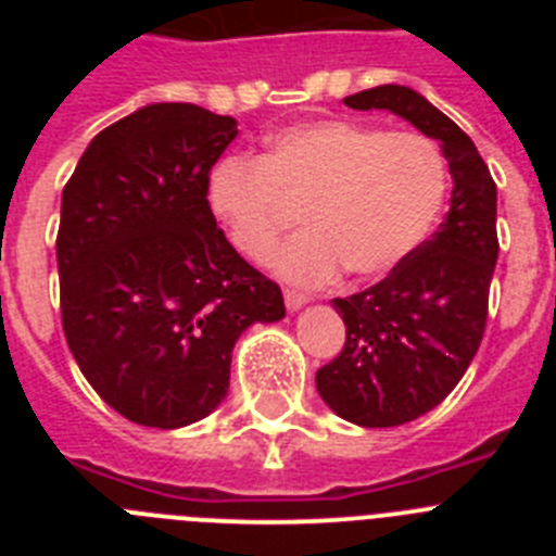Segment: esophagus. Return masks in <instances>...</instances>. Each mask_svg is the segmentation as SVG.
<instances>
[{"label": "esophagus", "instance_id": "esophagus-1", "mask_svg": "<svg viewBox=\"0 0 556 556\" xmlns=\"http://www.w3.org/2000/svg\"><path fill=\"white\" fill-rule=\"evenodd\" d=\"M283 301H287L289 312H298V308L306 306V303H308V294L294 292V289H287V292H283Z\"/></svg>", "mask_w": 556, "mask_h": 556}]
</instances>
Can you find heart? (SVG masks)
<instances>
[{"mask_svg":"<svg viewBox=\"0 0 556 556\" xmlns=\"http://www.w3.org/2000/svg\"><path fill=\"white\" fill-rule=\"evenodd\" d=\"M448 198V164L424 132L323 119L278 132L258 161H219L205 184L211 217L244 258L267 264L301 208L306 225L278 269L326 283L339 269L372 281L409 258Z\"/></svg>","mask_w":556,"mask_h":556,"instance_id":"1","label":"heart"}]
</instances>
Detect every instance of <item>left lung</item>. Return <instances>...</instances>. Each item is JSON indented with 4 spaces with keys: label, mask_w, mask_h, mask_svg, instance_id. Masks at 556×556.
I'll return each mask as SVG.
<instances>
[{
    "label": "left lung",
    "mask_w": 556,
    "mask_h": 556,
    "mask_svg": "<svg viewBox=\"0 0 556 556\" xmlns=\"http://www.w3.org/2000/svg\"><path fill=\"white\" fill-rule=\"evenodd\" d=\"M345 105L404 116L440 141L454 178L431 239L376 287L333 298L345 348L317 370V392L351 424L390 429L443 404L479 351L498 258L495 180L468 132L412 88H367Z\"/></svg>",
    "instance_id": "left-lung-1"
}]
</instances>
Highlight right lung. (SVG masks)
<instances>
[{
    "label": "right lung",
    "mask_w": 556,
    "mask_h": 556,
    "mask_svg": "<svg viewBox=\"0 0 556 556\" xmlns=\"http://www.w3.org/2000/svg\"><path fill=\"white\" fill-rule=\"evenodd\" d=\"M236 132L233 116L155 102L97 132L63 186V333L88 384L132 424L211 415L236 339L287 314L281 287L236 253L205 203Z\"/></svg>",
    "instance_id": "obj_1"
}]
</instances>
